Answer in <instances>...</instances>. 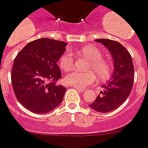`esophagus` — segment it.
<instances>
[{
	"mask_svg": "<svg viewBox=\"0 0 148 148\" xmlns=\"http://www.w3.org/2000/svg\"><path fill=\"white\" fill-rule=\"evenodd\" d=\"M75 88H76L77 90L80 91V92H81V93H83V92H84V91L86 90L84 88H80V87H76V86H75Z\"/></svg>",
	"mask_w": 148,
	"mask_h": 148,
	"instance_id": "1",
	"label": "esophagus"
}]
</instances>
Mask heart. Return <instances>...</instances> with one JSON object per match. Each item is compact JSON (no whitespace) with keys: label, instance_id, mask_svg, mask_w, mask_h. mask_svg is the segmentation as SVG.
<instances>
[{"label":"heart","instance_id":"1","mask_svg":"<svg viewBox=\"0 0 148 148\" xmlns=\"http://www.w3.org/2000/svg\"><path fill=\"white\" fill-rule=\"evenodd\" d=\"M80 55H84L90 60L88 69L95 71L98 77L106 79L111 74V65L108 61L101 58V52L99 49L93 46H85L77 51ZM60 67L64 71L70 70L74 64V56L70 51L64 53L59 62ZM96 80V76L93 71L80 72L74 71L68 74L64 78L68 85L76 87H85L92 84Z\"/></svg>","mask_w":148,"mask_h":148}]
</instances>
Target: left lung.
Here are the masks:
<instances>
[{
	"instance_id": "1",
	"label": "left lung",
	"mask_w": 148,
	"mask_h": 148,
	"mask_svg": "<svg viewBox=\"0 0 148 148\" xmlns=\"http://www.w3.org/2000/svg\"><path fill=\"white\" fill-rule=\"evenodd\" d=\"M107 48L113 60V72L105 85L101 95L89 106L99 112H109L117 109L130 94L134 83L132 58L127 49L116 41L108 39H96Z\"/></svg>"
}]
</instances>
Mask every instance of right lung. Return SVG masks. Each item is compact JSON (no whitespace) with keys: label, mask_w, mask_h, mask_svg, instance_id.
Instances as JSON below:
<instances>
[{"label":"right lung","mask_w":148,"mask_h":148,"mask_svg":"<svg viewBox=\"0 0 148 148\" xmlns=\"http://www.w3.org/2000/svg\"><path fill=\"white\" fill-rule=\"evenodd\" d=\"M67 45L62 41L39 39L29 42L15 58L12 86L18 101L29 111L47 113L62 102L66 88L56 84L62 77L57 62Z\"/></svg>","instance_id":"obj_1"}]
</instances>
